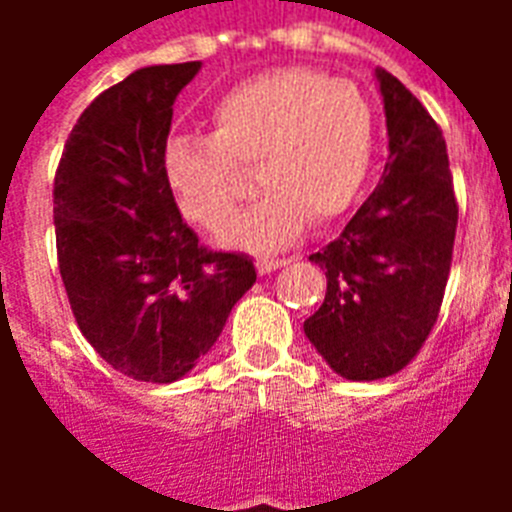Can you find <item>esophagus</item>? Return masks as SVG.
<instances>
[{
    "label": "esophagus",
    "instance_id": "1",
    "mask_svg": "<svg viewBox=\"0 0 512 512\" xmlns=\"http://www.w3.org/2000/svg\"><path fill=\"white\" fill-rule=\"evenodd\" d=\"M289 260H284V257H263V260H257V273H271V271H279L281 265H287Z\"/></svg>",
    "mask_w": 512,
    "mask_h": 512
}]
</instances>
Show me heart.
<instances>
[{
    "label": "heart",
    "mask_w": 512,
    "mask_h": 512,
    "mask_svg": "<svg viewBox=\"0 0 512 512\" xmlns=\"http://www.w3.org/2000/svg\"><path fill=\"white\" fill-rule=\"evenodd\" d=\"M372 111L348 82L276 68L236 84L212 108V135L164 146L162 172L180 215L204 231L231 217L255 167L265 191L223 231L236 247L279 249L308 220L345 215L369 175Z\"/></svg>",
    "instance_id": "b5f03b06"
}]
</instances>
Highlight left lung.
Segmentation results:
<instances>
[{"label":"left lung","instance_id":"obj_1","mask_svg":"<svg viewBox=\"0 0 512 512\" xmlns=\"http://www.w3.org/2000/svg\"><path fill=\"white\" fill-rule=\"evenodd\" d=\"M388 122L382 180L345 231L311 260L327 297L305 335L345 380L401 372L428 340L444 303L457 233L446 140L428 108L377 68Z\"/></svg>","mask_w":512,"mask_h":512}]
</instances>
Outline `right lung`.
<instances>
[{"mask_svg":"<svg viewBox=\"0 0 512 512\" xmlns=\"http://www.w3.org/2000/svg\"><path fill=\"white\" fill-rule=\"evenodd\" d=\"M201 63L148 66L84 108L55 170V244L82 335L116 372L172 382L191 372L257 279L183 223L164 183L172 103Z\"/></svg>","mask_w":512,"mask_h":512,"instance_id":"1","label":"right lung"}]
</instances>
